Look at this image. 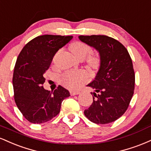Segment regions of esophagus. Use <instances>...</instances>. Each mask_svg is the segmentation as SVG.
<instances>
[{"label":"esophagus","mask_w":151,"mask_h":151,"mask_svg":"<svg viewBox=\"0 0 151 151\" xmlns=\"http://www.w3.org/2000/svg\"><path fill=\"white\" fill-rule=\"evenodd\" d=\"M79 93H80V91H70L71 96H74V95H77V94H79Z\"/></svg>","instance_id":"1"}]
</instances>
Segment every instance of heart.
<instances>
[{"mask_svg":"<svg viewBox=\"0 0 151 151\" xmlns=\"http://www.w3.org/2000/svg\"><path fill=\"white\" fill-rule=\"evenodd\" d=\"M70 49L74 56L78 59H84L92 52V48L91 46L81 41H77L72 43ZM87 62L91 67H96L99 63V58L96 55H90L88 56ZM87 76V72L84 70L70 71L62 75L61 82L66 87L74 89H77L85 80Z\"/></svg>","mask_w":151,"mask_h":151,"instance_id":"obj_1","label":"heart"}]
</instances>
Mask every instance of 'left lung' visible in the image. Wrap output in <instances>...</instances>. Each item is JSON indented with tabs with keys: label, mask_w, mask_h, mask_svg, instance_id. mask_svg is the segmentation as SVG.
I'll list each match as a JSON object with an SVG mask.
<instances>
[{
	"label": "left lung",
	"mask_w": 151,
	"mask_h": 151,
	"mask_svg": "<svg viewBox=\"0 0 151 151\" xmlns=\"http://www.w3.org/2000/svg\"><path fill=\"white\" fill-rule=\"evenodd\" d=\"M79 40L99 53L100 67L94 80L93 103L84 111L91 122L106 124L117 120L127 110L134 92L132 60L120 42L106 35H80Z\"/></svg>",
	"instance_id": "obj_1"
}]
</instances>
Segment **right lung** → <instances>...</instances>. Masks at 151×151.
Returning <instances> with one entry per match:
<instances>
[{
	"mask_svg": "<svg viewBox=\"0 0 151 151\" xmlns=\"http://www.w3.org/2000/svg\"><path fill=\"white\" fill-rule=\"evenodd\" d=\"M72 36L45 35L24 46L15 63L13 77L14 99L23 116L32 124H43L60 113L62 102L70 96L59 85L54 91L45 89L43 74L53 57Z\"/></svg>",
	"mask_w": 151,
	"mask_h": 151,
	"instance_id": "add662e5",
	"label": "right lung"
}]
</instances>
